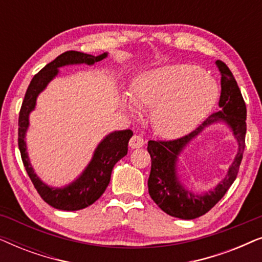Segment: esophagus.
<instances>
[{"instance_id":"esophagus-1","label":"esophagus","mask_w":262,"mask_h":262,"mask_svg":"<svg viewBox=\"0 0 262 262\" xmlns=\"http://www.w3.org/2000/svg\"><path fill=\"white\" fill-rule=\"evenodd\" d=\"M143 145H144V139H143L141 136H138V135L132 136L130 142H128V146H130L131 149L142 148Z\"/></svg>"}]
</instances>
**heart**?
<instances>
[{"label":"heart","instance_id":"1","mask_svg":"<svg viewBox=\"0 0 262 262\" xmlns=\"http://www.w3.org/2000/svg\"><path fill=\"white\" fill-rule=\"evenodd\" d=\"M217 98L213 78L186 64L148 71L132 83L130 92L135 106L151 108L150 120L157 134L169 138L191 132L212 110ZM133 105L125 103L135 113Z\"/></svg>","mask_w":262,"mask_h":262}]
</instances>
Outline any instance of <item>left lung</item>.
<instances>
[{"instance_id":"8db88e82","label":"left lung","mask_w":262,"mask_h":262,"mask_svg":"<svg viewBox=\"0 0 262 262\" xmlns=\"http://www.w3.org/2000/svg\"><path fill=\"white\" fill-rule=\"evenodd\" d=\"M221 71V96L218 105L221 111L210 114L194 131L173 141H149L148 151L151 157L148 188L149 194L159 207L169 216L181 220H194L212 209L223 198L237 177L243 151L246 146L247 108L237 82L227 64L216 62ZM222 121L232 128L238 141L239 150L234 162L229 168L227 178L214 190L203 196H195L186 190L178 181L176 161L182 149L204 128Z\"/></svg>"}]
</instances>
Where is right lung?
Returning a JSON list of instances; mask_svg holds the SVG:
<instances>
[{"label": "right lung", "instance_id": "right-lung-1", "mask_svg": "<svg viewBox=\"0 0 262 262\" xmlns=\"http://www.w3.org/2000/svg\"><path fill=\"white\" fill-rule=\"evenodd\" d=\"M107 53L100 56L87 55L78 51H67L57 57L55 60L49 63L32 78L28 85L25 99L21 105L19 113V149L23 159L25 169H26L31 181L33 182L35 189L42 200L52 207L63 211H76L84 209L95 203L102 193L105 192L110 184L112 169L118 161L127 154V144L134 135L131 130L116 131L106 136L103 141L95 149L94 156L83 170L81 177L70 185L63 188H53L45 185L34 173L27 155L25 135L28 128V117L34 110L35 101L39 93L45 89L46 85L53 77L58 74V68L68 64H94L106 58Z\"/></svg>", "mask_w": 262, "mask_h": 262}]
</instances>
